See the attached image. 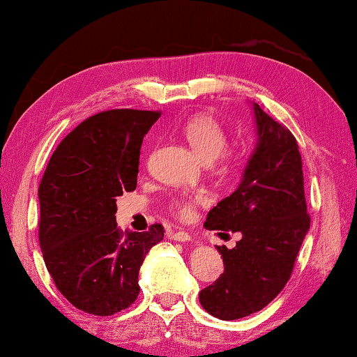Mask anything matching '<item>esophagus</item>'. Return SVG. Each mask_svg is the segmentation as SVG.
<instances>
[{
  "label": "esophagus",
  "mask_w": 357,
  "mask_h": 357,
  "mask_svg": "<svg viewBox=\"0 0 357 357\" xmlns=\"http://www.w3.org/2000/svg\"><path fill=\"white\" fill-rule=\"evenodd\" d=\"M170 238H172V241H175V242H190V241H192V236H190L188 232L180 231V232L170 234Z\"/></svg>",
  "instance_id": "esophagus-1"
}]
</instances>
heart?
<instances>
[{
  "mask_svg": "<svg viewBox=\"0 0 357 357\" xmlns=\"http://www.w3.org/2000/svg\"><path fill=\"white\" fill-rule=\"evenodd\" d=\"M183 138L192 146L195 154L198 155L203 162H211L224 153L227 144L226 131L216 119L211 115L198 114L190 119L183 125L182 130ZM202 195L197 197H180L170 202L172 211L182 219H190L193 216V208L197 203L203 202Z\"/></svg>",
  "mask_w": 357,
  "mask_h": 357,
  "instance_id": "heart-1",
  "label": "heart"
}]
</instances>
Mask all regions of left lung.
I'll return each instance as SVG.
<instances>
[{
    "mask_svg": "<svg viewBox=\"0 0 357 357\" xmlns=\"http://www.w3.org/2000/svg\"><path fill=\"white\" fill-rule=\"evenodd\" d=\"M257 143L238 187L208 213V231L241 232L234 248L216 247L224 273L199 292L208 314L237 320L266 307L291 278L310 227L299 146L292 133L252 102Z\"/></svg>",
    "mask_w": 357,
    "mask_h": 357,
    "instance_id": "1",
    "label": "left lung"
}]
</instances>
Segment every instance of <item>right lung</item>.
I'll list each match as a JSON object with an SVG mask.
<instances>
[{"mask_svg": "<svg viewBox=\"0 0 357 357\" xmlns=\"http://www.w3.org/2000/svg\"><path fill=\"white\" fill-rule=\"evenodd\" d=\"M159 112L119 109L77 125L48 160L38 187V241L58 291L76 309L114 315L139 294L144 257L164 227L121 232L116 198L138 182L139 151Z\"/></svg>", "mask_w": 357, "mask_h": 357, "instance_id": "add662e5", "label": "right lung"}]
</instances>
